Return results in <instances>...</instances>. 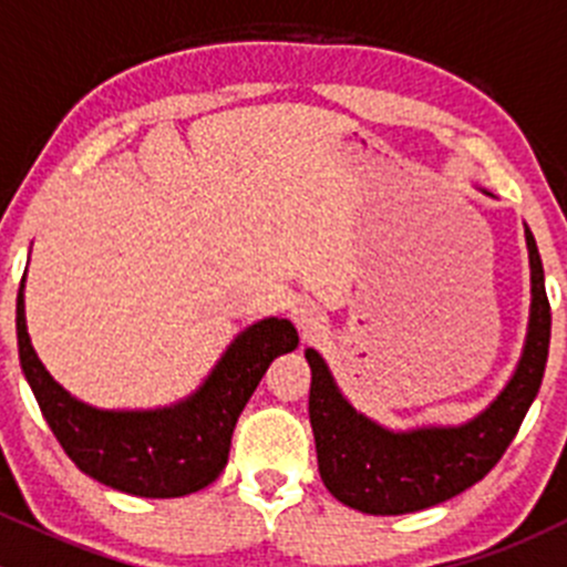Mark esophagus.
Wrapping results in <instances>:
<instances>
[{"label":"esophagus","mask_w":567,"mask_h":567,"mask_svg":"<svg viewBox=\"0 0 567 567\" xmlns=\"http://www.w3.org/2000/svg\"><path fill=\"white\" fill-rule=\"evenodd\" d=\"M290 318H293V323L299 326L305 337H312L316 331L323 329V320H326L323 312H320V307L312 299L293 301V307H290Z\"/></svg>","instance_id":"obj_1"}]
</instances>
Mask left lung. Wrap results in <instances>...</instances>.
I'll use <instances>...</instances> for the list:
<instances>
[{
  "label": "left lung",
  "mask_w": 567,
  "mask_h": 567,
  "mask_svg": "<svg viewBox=\"0 0 567 567\" xmlns=\"http://www.w3.org/2000/svg\"><path fill=\"white\" fill-rule=\"evenodd\" d=\"M485 192V188H483ZM494 197L491 192H485ZM529 251V323L516 370L496 398L463 422L392 427L353 409L316 348L310 422L320 480L334 499L370 516H400L447 502L483 480L522 427L540 390L551 340V310L535 236L524 225Z\"/></svg>",
  "instance_id": "obj_1"
}]
</instances>
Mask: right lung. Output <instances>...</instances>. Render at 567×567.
<instances>
[{
	"label": "right lung",
	"instance_id": "right-lung-1",
	"mask_svg": "<svg viewBox=\"0 0 567 567\" xmlns=\"http://www.w3.org/2000/svg\"><path fill=\"white\" fill-rule=\"evenodd\" d=\"M24 282L27 274L16 301V334L27 384L68 458L123 494L173 499L214 483L262 373L299 346L288 318H260L233 337L208 375L183 398L153 409H101L68 392L40 362L27 331Z\"/></svg>",
	"mask_w": 567,
	"mask_h": 567
}]
</instances>
